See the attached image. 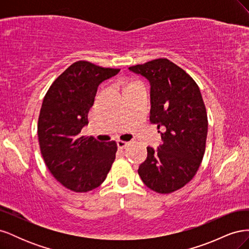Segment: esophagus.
<instances>
[{"mask_svg":"<svg viewBox=\"0 0 249 249\" xmlns=\"http://www.w3.org/2000/svg\"><path fill=\"white\" fill-rule=\"evenodd\" d=\"M126 145H129V142H126V141H123V140H118L117 141V146H118V148H124Z\"/></svg>","mask_w":249,"mask_h":249,"instance_id":"obj_1","label":"esophagus"}]
</instances>
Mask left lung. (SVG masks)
<instances>
[{
  "label": "left lung",
  "mask_w": 249,
  "mask_h": 249,
  "mask_svg": "<svg viewBox=\"0 0 249 249\" xmlns=\"http://www.w3.org/2000/svg\"><path fill=\"white\" fill-rule=\"evenodd\" d=\"M129 70L149 81V120L164 131L163 144L156 150L147 147L138 173L153 191L175 192L193 178L205 155L208 117L200 90L189 74L166 58Z\"/></svg>",
  "instance_id": "left-lung-1"
}]
</instances>
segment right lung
I'll return each instance as SVG.
<instances>
[{"mask_svg": "<svg viewBox=\"0 0 249 249\" xmlns=\"http://www.w3.org/2000/svg\"><path fill=\"white\" fill-rule=\"evenodd\" d=\"M118 69L88 61L72 63L54 81L44 96L38 117V141L47 167L60 184L74 192L99 187L115 160V141L81 136L97 87Z\"/></svg>", "mask_w": 249, "mask_h": 249, "instance_id": "1", "label": "right lung"}]
</instances>
